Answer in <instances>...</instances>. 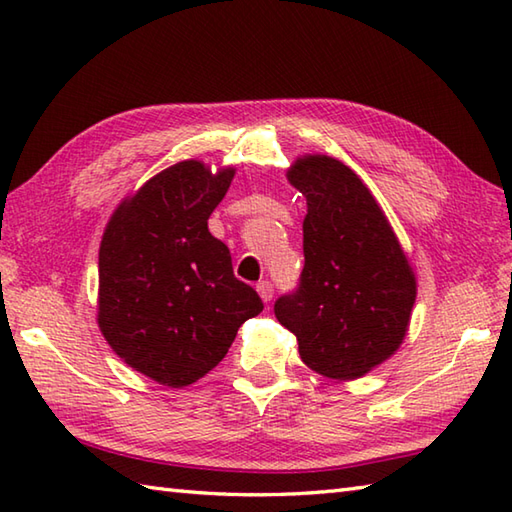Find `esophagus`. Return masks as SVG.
Masks as SVG:
<instances>
[{
  "mask_svg": "<svg viewBox=\"0 0 512 512\" xmlns=\"http://www.w3.org/2000/svg\"><path fill=\"white\" fill-rule=\"evenodd\" d=\"M257 292H259V297H262V301H270L273 299V295H275V286H273V281H268V279H264V281H259L257 284Z\"/></svg>",
  "mask_w": 512,
  "mask_h": 512,
  "instance_id": "esophagus-1",
  "label": "esophagus"
}]
</instances>
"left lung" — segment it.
<instances>
[{"mask_svg":"<svg viewBox=\"0 0 512 512\" xmlns=\"http://www.w3.org/2000/svg\"><path fill=\"white\" fill-rule=\"evenodd\" d=\"M288 182L308 202L306 264L297 290L275 301V317L314 372L361 378L405 339L416 277L372 191L341 160L297 158Z\"/></svg>","mask_w":512,"mask_h":512,"instance_id":"8db88e82","label":"left lung"}]
</instances>
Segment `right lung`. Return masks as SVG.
Instances as JSON below:
<instances>
[{
    "instance_id": "add662e5",
    "label": "right lung",
    "mask_w": 512,
    "mask_h": 512,
    "mask_svg": "<svg viewBox=\"0 0 512 512\" xmlns=\"http://www.w3.org/2000/svg\"><path fill=\"white\" fill-rule=\"evenodd\" d=\"M233 167L211 173L182 160L114 211L99 250V328L112 350L160 385L184 387L226 356L264 303L233 275L231 253L209 233Z\"/></svg>"
}]
</instances>
